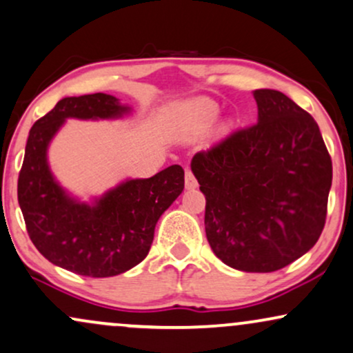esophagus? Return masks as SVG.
I'll use <instances>...</instances> for the list:
<instances>
[{"instance_id": "esophagus-1", "label": "esophagus", "mask_w": 353, "mask_h": 353, "mask_svg": "<svg viewBox=\"0 0 353 353\" xmlns=\"http://www.w3.org/2000/svg\"><path fill=\"white\" fill-rule=\"evenodd\" d=\"M185 185H186V188H188V190H194L198 186L196 178H194V175L190 172V170H186V172H185Z\"/></svg>"}]
</instances>
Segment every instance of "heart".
<instances>
[{"instance_id":"b5f03b06","label":"heart","mask_w":353,"mask_h":353,"mask_svg":"<svg viewBox=\"0 0 353 353\" xmlns=\"http://www.w3.org/2000/svg\"><path fill=\"white\" fill-rule=\"evenodd\" d=\"M219 112V106L214 101L206 98H196L170 108L167 121L170 129L178 136L193 137L206 132L216 123Z\"/></svg>"}]
</instances>
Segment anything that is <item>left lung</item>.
<instances>
[{
	"label": "left lung",
	"mask_w": 353,
	"mask_h": 353,
	"mask_svg": "<svg viewBox=\"0 0 353 353\" xmlns=\"http://www.w3.org/2000/svg\"><path fill=\"white\" fill-rule=\"evenodd\" d=\"M259 123L191 160L206 196L212 252L230 268L268 273L310 252L325 224L332 162L311 114L255 90Z\"/></svg>",
	"instance_id": "left-lung-1"
}]
</instances>
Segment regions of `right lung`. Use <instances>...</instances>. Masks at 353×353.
<instances>
[{
  "instance_id": "add662e5",
  "label": "right lung",
  "mask_w": 353,
  "mask_h": 353,
  "mask_svg": "<svg viewBox=\"0 0 353 353\" xmlns=\"http://www.w3.org/2000/svg\"><path fill=\"white\" fill-rule=\"evenodd\" d=\"M130 111L106 93L68 97L29 130L17 201L30 241L57 267L91 278L136 267L149 254L157 221L185 188L180 165L150 178H128L90 203L55 180L47 150L65 121L121 119Z\"/></svg>"
}]
</instances>
